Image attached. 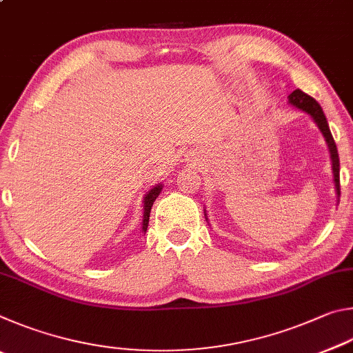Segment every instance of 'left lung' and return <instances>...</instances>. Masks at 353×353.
<instances>
[{"mask_svg":"<svg viewBox=\"0 0 353 353\" xmlns=\"http://www.w3.org/2000/svg\"><path fill=\"white\" fill-rule=\"evenodd\" d=\"M288 103L296 107V109L305 112L307 115L312 117L313 121L316 123V126L319 128V130L324 135L325 143L328 146V152H330V160H332V170H333V182H334V191H336V199L339 202V194H341V190H339V155H338V149L336 145H334V140L330 132V128H328L327 118L322 112V107L316 103V101L308 97L307 93H303L302 90H294L290 97H288ZM205 219H207V213L204 210Z\"/></svg>","mask_w":353,"mask_h":353,"instance_id":"1","label":"left lung"}]
</instances>
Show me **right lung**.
I'll return each mask as SVG.
<instances>
[{
	"label": "right lung",
	"instance_id": "1",
	"mask_svg": "<svg viewBox=\"0 0 353 353\" xmlns=\"http://www.w3.org/2000/svg\"><path fill=\"white\" fill-rule=\"evenodd\" d=\"M163 188V183H157L154 185V187L148 191V193L145 194V198H143V223H141V232L148 230V224H149V213H151V208H152V204L154 201L159 198L160 191H162Z\"/></svg>",
	"mask_w": 353,
	"mask_h": 353
}]
</instances>
